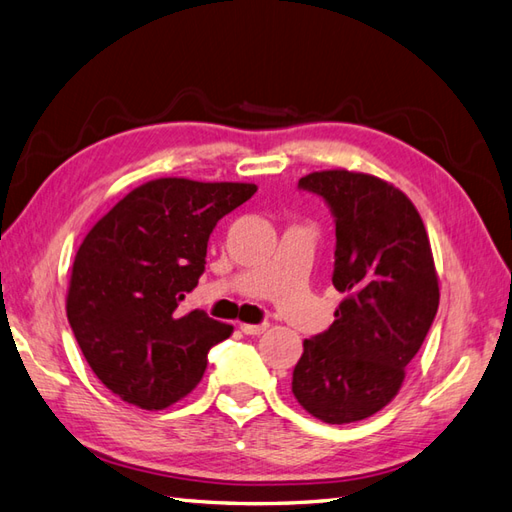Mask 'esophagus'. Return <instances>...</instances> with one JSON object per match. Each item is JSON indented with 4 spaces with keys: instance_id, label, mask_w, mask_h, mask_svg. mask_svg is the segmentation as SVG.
I'll return each instance as SVG.
<instances>
[{
    "instance_id": "1",
    "label": "esophagus",
    "mask_w": 512,
    "mask_h": 512,
    "mask_svg": "<svg viewBox=\"0 0 512 512\" xmlns=\"http://www.w3.org/2000/svg\"><path fill=\"white\" fill-rule=\"evenodd\" d=\"M269 328V324H241V331L245 335H263Z\"/></svg>"
}]
</instances>
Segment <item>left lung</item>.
Wrapping results in <instances>:
<instances>
[{"mask_svg": "<svg viewBox=\"0 0 512 512\" xmlns=\"http://www.w3.org/2000/svg\"><path fill=\"white\" fill-rule=\"evenodd\" d=\"M298 186L333 212V285L346 298L328 331L304 339L291 390L311 416L346 425L399 394L438 311V274L423 219L388 181L337 168Z\"/></svg>", "mask_w": 512, "mask_h": 512, "instance_id": "8db88e82", "label": "left lung"}]
</instances>
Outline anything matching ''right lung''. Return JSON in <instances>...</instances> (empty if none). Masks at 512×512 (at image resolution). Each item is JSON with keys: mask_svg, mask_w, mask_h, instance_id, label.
<instances>
[{"mask_svg": "<svg viewBox=\"0 0 512 512\" xmlns=\"http://www.w3.org/2000/svg\"><path fill=\"white\" fill-rule=\"evenodd\" d=\"M258 188L162 177L120 199L81 243L67 320L96 377L122 401L164 410L197 388L208 350L232 335L179 302L206 269L208 238Z\"/></svg>", "mask_w": 512, "mask_h": 512, "instance_id": "obj_1", "label": "right lung"}]
</instances>
